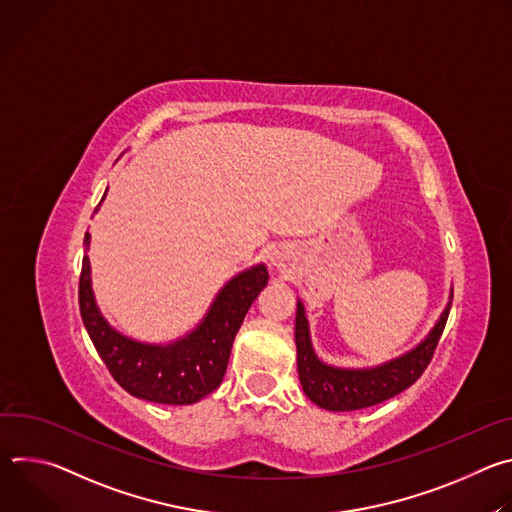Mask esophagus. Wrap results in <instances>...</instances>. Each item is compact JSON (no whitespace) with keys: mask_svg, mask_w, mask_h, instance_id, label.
<instances>
[{"mask_svg":"<svg viewBox=\"0 0 512 512\" xmlns=\"http://www.w3.org/2000/svg\"><path fill=\"white\" fill-rule=\"evenodd\" d=\"M271 263H273L275 267H281V265H283V259H281V255H275V257H271Z\"/></svg>","mask_w":512,"mask_h":512,"instance_id":"34e87169","label":"esophagus"}]
</instances>
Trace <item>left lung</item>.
<instances>
[{
  "label": "left lung",
  "mask_w": 512,
  "mask_h": 512,
  "mask_svg": "<svg viewBox=\"0 0 512 512\" xmlns=\"http://www.w3.org/2000/svg\"><path fill=\"white\" fill-rule=\"evenodd\" d=\"M450 302L446 304L440 320L429 330V334L409 352L391 358L377 367L367 369H344L334 367L318 358L312 338L306 308L298 300L296 312V348H298V373L304 393L312 403L328 411H354L377 403H383L407 387H411L433 356V350L440 342L446 320L450 316Z\"/></svg>",
  "instance_id": "8db88e82"
}]
</instances>
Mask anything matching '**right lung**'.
Instances as JSON below:
<instances>
[{
	"mask_svg": "<svg viewBox=\"0 0 512 512\" xmlns=\"http://www.w3.org/2000/svg\"><path fill=\"white\" fill-rule=\"evenodd\" d=\"M89 245L91 235L87 233L85 251ZM267 279L263 263L241 271L218 291L200 324L168 344L133 340L105 320L95 302L87 255L79 281V306L101 360L129 395L164 405H192L223 383L235 336Z\"/></svg>",
	"mask_w": 512,
	"mask_h": 512,
	"instance_id": "1",
	"label": "right lung"
}]
</instances>
